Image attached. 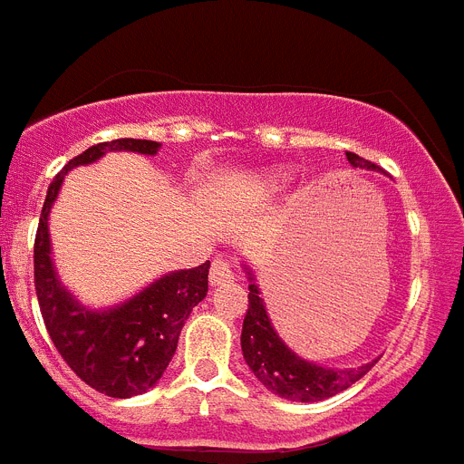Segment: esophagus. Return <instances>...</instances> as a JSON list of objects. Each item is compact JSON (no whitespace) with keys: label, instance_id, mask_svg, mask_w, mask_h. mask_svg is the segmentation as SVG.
Instances as JSON below:
<instances>
[{"label":"esophagus","instance_id":"esophagus-1","mask_svg":"<svg viewBox=\"0 0 464 464\" xmlns=\"http://www.w3.org/2000/svg\"><path fill=\"white\" fill-rule=\"evenodd\" d=\"M210 285L213 286H223L227 282L235 279V273H232V266H229L227 260H216L213 266H210Z\"/></svg>","mask_w":464,"mask_h":464}]
</instances>
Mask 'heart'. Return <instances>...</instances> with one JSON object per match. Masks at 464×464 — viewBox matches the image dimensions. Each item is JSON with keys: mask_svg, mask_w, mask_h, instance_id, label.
Returning a JSON list of instances; mask_svg holds the SVG:
<instances>
[{"mask_svg": "<svg viewBox=\"0 0 464 464\" xmlns=\"http://www.w3.org/2000/svg\"><path fill=\"white\" fill-rule=\"evenodd\" d=\"M286 179H289V170L285 168H273V170H263L260 175H256L251 179V189L256 194H270V191H277L286 185Z\"/></svg>", "mask_w": 464, "mask_h": 464, "instance_id": "b5f03b06", "label": "heart"}]
</instances>
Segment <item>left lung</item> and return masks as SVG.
Instances as JSON below:
<instances>
[{
  "instance_id": "left-lung-1",
  "label": "left lung",
  "mask_w": 464,
  "mask_h": 464,
  "mask_svg": "<svg viewBox=\"0 0 464 464\" xmlns=\"http://www.w3.org/2000/svg\"><path fill=\"white\" fill-rule=\"evenodd\" d=\"M346 159L353 168L377 170L374 163L361 159L358 154L346 151ZM244 270L248 275V308L244 327H241V353H244L248 370L258 377V382L267 392L286 398V401L317 403V401L342 393L343 389L355 384L362 374L372 370L377 361L365 362L361 367H323L294 353L275 332L251 267L244 266Z\"/></svg>"
}]
</instances>
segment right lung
Instances as JSON below:
<instances>
[{"instance_id": "obj_1", "label": "right lung", "mask_w": 464, "mask_h": 464, "mask_svg": "<svg viewBox=\"0 0 464 464\" xmlns=\"http://www.w3.org/2000/svg\"><path fill=\"white\" fill-rule=\"evenodd\" d=\"M159 149V141L151 140H113L94 144L68 160L49 185L34 237V292L53 346L85 384L111 398L140 396L163 377L185 320L208 292L210 260L189 270L160 275L135 296L111 308H90L80 304L56 275L49 213L72 168L90 166L109 151L156 156Z\"/></svg>"}]
</instances>
